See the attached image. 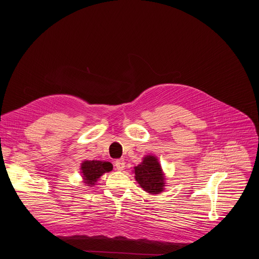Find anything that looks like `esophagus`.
<instances>
[{
    "label": "esophagus",
    "mask_w": 259,
    "mask_h": 259,
    "mask_svg": "<svg viewBox=\"0 0 259 259\" xmlns=\"http://www.w3.org/2000/svg\"><path fill=\"white\" fill-rule=\"evenodd\" d=\"M115 166L118 170H123L125 168V161L124 159H120V160H117L115 162Z\"/></svg>",
    "instance_id": "34e87169"
}]
</instances>
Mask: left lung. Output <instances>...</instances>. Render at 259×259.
I'll return each mask as SVG.
<instances>
[{"label":"left lung","mask_w":259,"mask_h":259,"mask_svg":"<svg viewBox=\"0 0 259 259\" xmlns=\"http://www.w3.org/2000/svg\"><path fill=\"white\" fill-rule=\"evenodd\" d=\"M133 172L136 181L146 193L157 195L164 191L165 175L157 157L145 156Z\"/></svg>","instance_id":"left-lung-1"}]
</instances>
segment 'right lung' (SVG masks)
Segmentation results:
<instances>
[{
    "mask_svg": "<svg viewBox=\"0 0 259 259\" xmlns=\"http://www.w3.org/2000/svg\"><path fill=\"white\" fill-rule=\"evenodd\" d=\"M113 170V165L105 161H84L81 164V173L87 187H93L97 179L104 173Z\"/></svg>",
    "mask_w": 259,
    "mask_h": 259,
    "instance_id": "1",
    "label": "right lung"
}]
</instances>
